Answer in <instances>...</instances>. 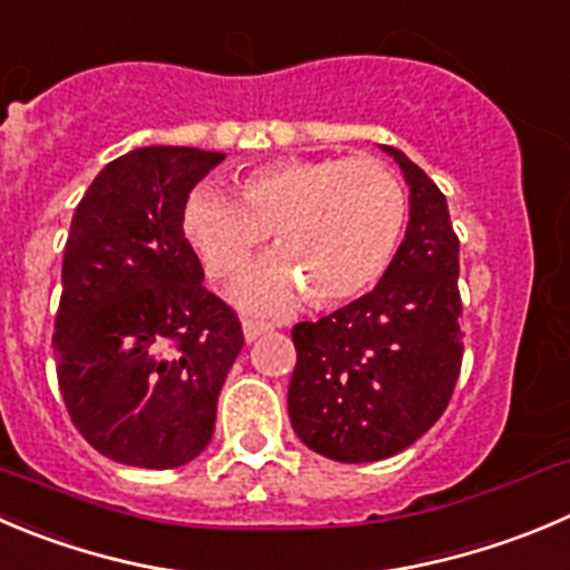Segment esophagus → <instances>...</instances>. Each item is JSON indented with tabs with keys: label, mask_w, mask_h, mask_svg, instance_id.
I'll list each match as a JSON object with an SVG mask.
<instances>
[{
	"label": "esophagus",
	"mask_w": 570,
	"mask_h": 570,
	"mask_svg": "<svg viewBox=\"0 0 570 570\" xmlns=\"http://www.w3.org/2000/svg\"><path fill=\"white\" fill-rule=\"evenodd\" d=\"M263 333H268V324L254 322V318H246V322H243V335H246V341H257Z\"/></svg>",
	"instance_id": "obj_1"
}]
</instances>
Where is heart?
I'll use <instances>...</instances> for the list:
<instances>
[{
	"label": "heart",
	"instance_id": "obj_1",
	"mask_svg": "<svg viewBox=\"0 0 570 570\" xmlns=\"http://www.w3.org/2000/svg\"><path fill=\"white\" fill-rule=\"evenodd\" d=\"M409 200L377 159H276L240 176V198L200 184L184 204L187 240L215 279H235L268 240V254L243 274L237 299L279 313L311 296L333 307L366 294L403 240Z\"/></svg>",
	"mask_w": 570,
	"mask_h": 570
}]
</instances>
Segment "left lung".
<instances>
[{
    "instance_id": "8db88e82",
    "label": "left lung",
    "mask_w": 570,
    "mask_h": 570,
    "mask_svg": "<svg viewBox=\"0 0 570 570\" xmlns=\"http://www.w3.org/2000/svg\"><path fill=\"white\" fill-rule=\"evenodd\" d=\"M409 184V229L375 291L294 327L288 414L296 436L333 462L389 459L451 403L462 372L459 237L442 189L381 145Z\"/></svg>"
}]
</instances>
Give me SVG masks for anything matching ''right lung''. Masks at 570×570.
<instances>
[{
  "label": "right lung",
  "instance_id": "obj_1",
  "mask_svg": "<svg viewBox=\"0 0 570 570\" xmlns=\"http://www.w3.org/2000/svg\"><path fill=\"white\" fill-rule=\"evenodd\" d=\"M226 154L150 145L108 161L69 226L56 372L75 428L102 456L167 470L215 431L243 327L204 288L181 215Z\"/></svg>",
  "mask_w": 570,
  "mask_h": 570
}]
</instances>
